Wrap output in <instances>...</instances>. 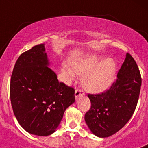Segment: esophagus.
<instances>
[{"mask_svg": "<svg viewBox=\"0 0 148 148\" xmlns=\"http://www.w3.org/2000/svg\"><path fill=\"white\" fill-rule=\"evenodd\" d=\"M84 95V92L82 90H80V89H78V90H75V99L77 98L80 97V96H82V95Z\"/></svg>", "mask_w": 148, "mask_h": 148, "instance_id": "obj_1", "label": "esophagus"}]
</instances>
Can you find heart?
<instances>
[{
  "instance_id": "b5f03b06",
  "label": "heart",
  "mask_w": 148,
  "mask_h": 148,
  "mask_svg": "<svg viewBox=\"0 0 148 148\" xmlns=\"http://www.w3.org/2000/svg\"><path fill=\"white\" fill-rule=\"evenodd\" d=\"M63 73L70 78L75 74L83 75L82 84L84 88L90 92L100 93L108 90L113 84L116 75V62L112 58L102 60L95 55L74 60L71 67L66 66Z\"/></svg>"
}]
</instances>
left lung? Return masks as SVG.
Segmentation results:
<instances>
[{
    "label": "left lung",
    "mask_w": 148,
    "mask_h": 148,
    "mask_svg": "<svg viewBox=\"0 0 148 148\" xmlns=\"http://www.w3.org/2000/svg\"><path fill=\"white\" fill-rule=\"evenodd\" d=\"M117 78L105 92L88 94L91 107L84 119L91 132L101 138L110 136L121 130L136 108L142 78L136 62L129 53Z\"/></svg>",
    "instance_id": "8db88e82"
}]
</instances>
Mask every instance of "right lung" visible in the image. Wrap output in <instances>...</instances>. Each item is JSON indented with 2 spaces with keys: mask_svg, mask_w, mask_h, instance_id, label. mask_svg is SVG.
Instances as JSON below:
<instances>
[{
  "mask_svg": "<svg viewBox=\"0 0 148 148\" xmlns=\"http://www.w3.org/2000/svg\"><path fill=\"white\" fill-rule=\"evenodd\" d=\"M44 44L22 53L10 81V100L21 126L33 135L56 131L66 108L75 102V90L59 82L49 67Z\"/></svg>",
  "mask_w": 148,
  "mask_h": 148,
  "instance_id": "add662e5",
  "label": "right lung"
}]
</instances>
